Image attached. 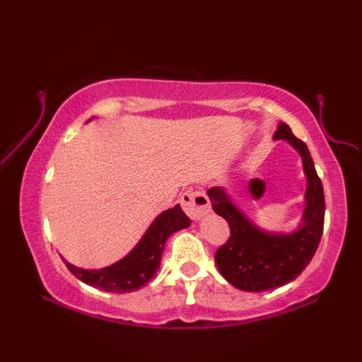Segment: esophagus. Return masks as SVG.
Returning a JSON list of instances; mask_svg holds the SVG:
<instances>
[{"label":"esophagus","mask_w":362,"mask_h":362,"mask_svg":"<svg viewBox=\"0 0 362 362\" xmlns=\"http://www.w3.org/2000/svg\"><path fill=\"white\" fill-rule=\"evenodd\" d=\"M182 209L193 221H199L210 210V201L201 189H187L180 197Z\"/></svg>","instance_id":"34e87169"}]
</instances>
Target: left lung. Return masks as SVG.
<instances>
[{
  "label": "left lung",
  "instance_id": "obj_1",
  "mask_svg": "<svg viewBox=\"0 0 362 362\" xmlns=\"http://www.w3.org/2000/svg\"><path fill=\"white\" fill-rule=\"evenodd\" d=\"M274 140H286L300 153L308 180L303 216L296 232H264L238 209L224 188L214 187L206 191L214 213L224 218L230 227V238L216 250L214 261L228 283L247 292L276 289L296 280L310 264L324 232V187L308 148L292 134L286 122H280Z\"/></svg>",
  "mask_w": 362,
  "mask_h": 362
}]
</instances>
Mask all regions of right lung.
<instances>
[{
    "mask_svg": "<svg viewBox=\"0 0 362 362\" xmlns=\"http://www.w3.org/2000/svg\"><path fill=\"white\" fill-rule=\"evenodd\" d=\"M191 219L182 211L180 205L168 209L156 218L135 247L127 255L112 266L103 269H82L64 263L70 272L83 283L107 292H132L144 286L160 267L165 243L174 232L187 228Z\"/></svg>",
    "mask_w": 362,
    "mask_h": 362,
    "instance_id": "add662e5",
    "label": "right lung"
}]
</instances>
